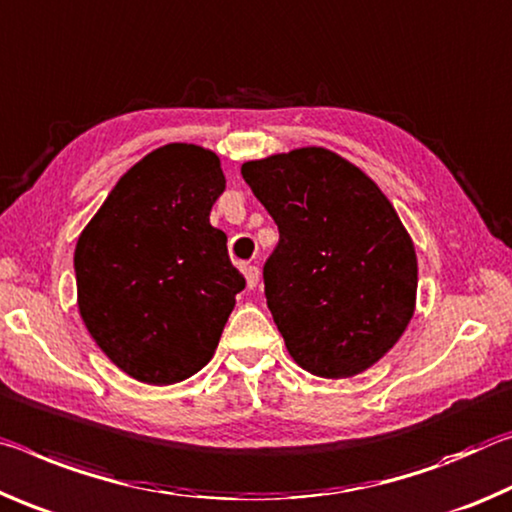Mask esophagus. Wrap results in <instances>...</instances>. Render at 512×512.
<instances>
[{"label":"esophagus","instance_id":"esophagus-1","mask_svg":"<svg viewBox=\"0 0 512 512\" xmlns=\"http://www.w3.org/2000/svg\"><path fill=\"white\" fill-rule=\"evenodd\" d=\"M242 272H245L247 288L254 290L258 286V279H261V272H258L256 265H242Z\"/></svg>","mask_w":512,"mask_h":512}]
</instances>
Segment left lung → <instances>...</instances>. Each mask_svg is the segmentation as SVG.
<instances>
[{
    "mask_svg": "<svg viewBox=\"0 0 512 512\" xmlns=\"http://www.w3.org/2000/svg\"><path fill=\"white\" fill-rule=\"evenodd\" d=\"M240 172L279 226L263 279L290 356L322 379L365 372L415 311L417 256L395 206L324 147L247 161Z\"/></svg>",
    "mask_w": 512,
    "mask_h": 512,
    "instance_id": "obj_1",
    "label": "left lung"
}]
</instances>
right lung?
I'll return each mask as SVG.
<instances>
[{
    "label": "right lung",
    "instance_id": "1",
    "mask_svg": "<svg viewBox=\"0 0 512 512\" xmlns=\"http://www.w3.org/2000/svg\"><path fill=\"white\" fill-rule=\"evenodd\" d=\"M220 158L172 142L115 183L74 249L79 313L99 349L136 381L179 383L213 358L245 288L211 224Z\"/></svg>",
    "mask_w": 512,
    "mask_h": 512
}]
</instances>
